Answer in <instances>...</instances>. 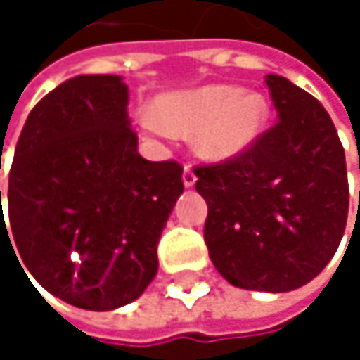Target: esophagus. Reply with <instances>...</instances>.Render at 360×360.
<instances>
[{"instance_id":"1","label":"esophagus","mask_w":360,"mask_h":360,"mask_svg":"<svg viewBox=\"0 0 360 360\" xmlns=\"http://www.w3.org/2000/svg\"><path fill=\"white\" fill-rule=\"evenodd\" d=\"M195 179H198V177H195V173L191 171V167H185V169H183V185H185V187H191V185L195 183Z\"/></svg>"}]
</instances>
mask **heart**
Segmentation results:
<instances>
[{"mask_svg": "<svg viewBox=\"0 0 360 360\" xmlns=\"http://www.w3.org/2000/svg\"><path fill=\"white\" fill-rule=\"evenodd\" d=\"M141 127L154 135L193 133L195 152L208 160H227L260 137L269 120V102L258 91L233 85H206L167 94L156 100V114L143 112Z\"/></svg>", "mask_w": 360, "mask_h": 360, "instance_id": "1", "label": "heart"}]
</instances>
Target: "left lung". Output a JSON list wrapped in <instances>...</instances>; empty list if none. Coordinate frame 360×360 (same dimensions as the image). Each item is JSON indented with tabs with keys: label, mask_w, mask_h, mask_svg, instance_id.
Wrapping results in <instances>:
<instances>
[{
	"label": "left lung",
	"mask_w": 360,
	"mask_h": 360,
	"mask_svg": "<svg viewBox=\"0 0 360 360\" xmlns=\"http://www.w3.org/2000/svg\"><path fill=\"white\" fill-rule=\"evenodd\" d=\"M266 87L279 120L242 154L193 173L217 271L236 288L290 292L315 279L342 242L346 158L311 94L279 75H266Z\"/></svg>",
	"instance_id": "left-lung-1"
}]
</instances>
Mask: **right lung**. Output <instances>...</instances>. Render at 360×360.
I'll list each match as a JSON object with an SVG mask.
<instances>
[{
    "instance_id": "right-lung-1",
    "label": "right lung",
    "mask_w": 360,
    "mask_h": 360,
    "mask_svg": "<svg viewBox=\"0 0 360 360\" xmlns=\"http://www.w3.org/2000/svg\"><path fill=\"white\" fill-rule=\"evenodd\" d=\"M127 104L116 75L64 81L31 110L10 169L8 217L22 262L49 294L87 311L143 294L183 191L179 162L139 156ZM1 229L8 236L6 219Z\"/></svg>"
}]
</instances>
